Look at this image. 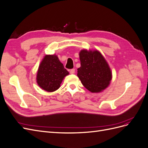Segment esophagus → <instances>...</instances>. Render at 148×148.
I'll return each instance as SVG.
<instances>
[{
	"label": "esophagus",
	"mask_w": 148,
	"mask_h": 148,
	"mask_svg": "<svg viewBox=\"0 0 148 148\" xmlns=\"http://www.w3.org/2000/svg\"><path fill=\"white\" fill-rule=\"evenodd\" d=\"M75 70L74 69H71V70H70V73L71 74H73V73H75Z\"/></svg>",
	"instance_id": "obj_1"
}]
</instances>
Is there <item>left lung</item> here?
<instances>
[{
  "label": "left lung",
  "instance_id": "8db88e82",
  "mask_svg": "<svg viewBox=\"0 0 148 148\" xmlns=\"http://www.w3.org/2000/svg\"><path fill=\"white\" fill-rule=\"evenodd\" d=\"M81 66L77 76L82 83L91 92H100L109 86L112 74L110 66L97 50L83 49L79 53Z\"/></svg>",
  "mask_w": 148,
  "mask_h": 148
}]
</instances>
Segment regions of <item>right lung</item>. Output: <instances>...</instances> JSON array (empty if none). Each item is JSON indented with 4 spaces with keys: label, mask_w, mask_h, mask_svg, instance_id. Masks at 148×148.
<instances>
[{
    "label": "right lung",
    "mask_w": 148,
    "mask_h": 148,
    "mask_svg": "<svg viewBox=\"0 0 148 148\" xmlns=\"http://www.w3.org/2000/svg\"><path fill=\"white\" fill-rule=\"evenodd\" d=\"M69 74L57 55H46L39 65L36 82L43 90L53 92L60 87L64 78Z\"/></svg>",
    "instance_id": "1"
}]
</instances>
